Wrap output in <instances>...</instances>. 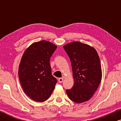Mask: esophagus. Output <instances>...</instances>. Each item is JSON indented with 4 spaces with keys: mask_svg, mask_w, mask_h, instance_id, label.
<instances>
[{
    "mask_svg": "<svg viewBox=\"0 0 121 121\" xmlns=\"http://www.w3.org/2000/svg\"><path fill=\"white\" fill-rule=\"evenodd\" d=\"M63 81H64V78H62V77L59 78V82L60 83H62V82H63Z\"/></svg>",
    "mask_w": 121,
    "mask_h": 121,
    "instance_id": "obj_1",
    "label": "esophagus"
}]
</instances>
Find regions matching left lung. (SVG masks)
I'll return each instance as SVG.
<instances>
[{
	"label": "left lung",
	"instance_id": "obj_1",
	"mask_svg": "<svg viewBox=\"0 0 121 121\" xmlns=\"http://www.w3.org/2000/svg\"><path fill=\"white\" fill-rule=\"evenodd\" d=\"M71 61L74 84L66 90L69 98L80 104L89 100L102 79V69L99 56L93 47L79 41L63 47Z\"/></svg>",
	"mask_w": 121,
	"mask_h": 121
}]
</instances>
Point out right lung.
Here are the masks:
<instances>
[{
	"mask_svg": "<svg viewBox=\"0 0 121 121\" xmlns=\"http://www.w3.org/2000/svg\"><path fill=\"white\" fill-rule=\"evenodd\" d=\"M56 48L45 40L34 43L21 59L18 71L21 85L25 93L36 102L48 99L57 82L52 75L49 61Z\"/></svg>",
	"mask_w": 121,
	"mask_h": 121,
	"instance_id": "add662e5",
	"label": "right lung"
}]
</instances>
